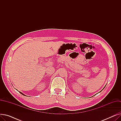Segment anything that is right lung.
Instances as JSON below:
<instances>
[{"mask_svg":"<svg viewBox=\"0 0 121 121\" xmlns=\"http://www.w3.org/2000/svg\"><path fill=\"white\" fill-rule=\"evenodd\" d=\"M20 92V93H21V94H22V95H24V96H25V95H24V94H22V92Z\"/></svg>","mask_w":121,"mask_h":121,"instance_id":"1","label":"right lung"}]
</instances>
